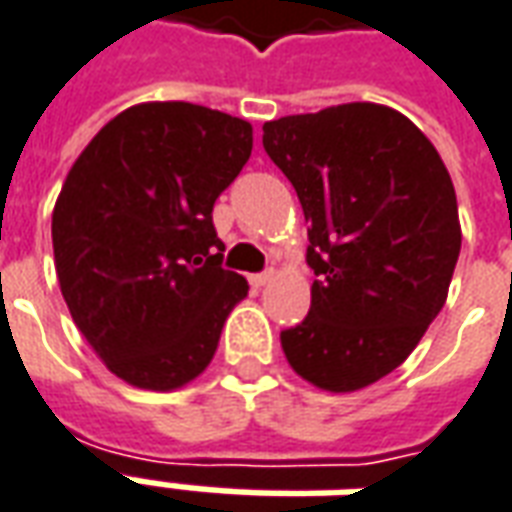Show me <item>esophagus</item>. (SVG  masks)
Wrapping results in <instances>:
<instances>
[{
  "label": "esophagus",
  "instance_id": "esophagus-1",
  "mask_svg": "<svg viewBox=\"0 0 512 512\" xmlns=\"http://www.w3.org/2000/svg\"><path fill=\"white\" fill-rule=\"evenodd\" d=\"M274 277H277V274H274V268H268V271H263V274H255V277H249V282H252L255 288H266L268 282H271Z\"/></svg>",
  "mask_w": 512,
  "mask_h": 512
}]
</instances>
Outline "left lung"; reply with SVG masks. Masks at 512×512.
I'll use <instances>...</instances> for the list:
<instances>
[{"instance_id": "obj_1", "label": "left lung", "mask_w": 512, "mask_h": 512, "mask_svg": "<svg viewBox=\"0 0 512 512\" xmlns=\"http://www.w3.org/2000/svg\"><path fill=\"white\" fill-rule=\"evenodd\" d=\"M263 147L310 222V315L279 334L285 359L323 392L365 389L447 301L461 252L450 172L406 115L367 101L271 120Z\"/></svg>"}]
</instances>
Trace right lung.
I'll return each mask as SVG.
<instances>
[{"mask_svg":"<svg viewBox=\"0 0 512 512\" xmlns=\"http://www.w3.org/2000/svg\"><path fill=\"white\" fill-rule=\"evenodd\" d=\"M252 156V126L186 101L112 117L73 161L51 213L76 329L117 378L172 392L211 365L249 285L224 271L213 202Z\"/></svg>","mask_w":512,"mask_h":512,"instance_id":"right-lung-1","label":"right lung"}]
</instances>
